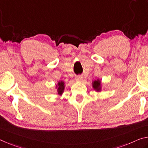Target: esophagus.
I'll return each instance as SVG.
<instances>
[{"instance_id": "34e87169", "label": "esophagus", "mask_w": 148, "mask_h": 148, "mask_svg": "<svg viewBox=\"0 0 148 148\" xmlns=\"http://www.w3.org/2000/svg\"><path fill=\"white\" fill-rule=\"evenodd\" d=\"M83 77L82 76H80V75L77 76V77H75V80L77 81H81L82 80H83Z\"/></svg>"}]
</instances>
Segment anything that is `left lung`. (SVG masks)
Here are the masks:
<instances>
[{
  "label": "left lung",
  "instance_id": "left-lung-1",
  "mask_svg": "<svg viewBox=\"0 0 148 148\" xmlns=\"http://www.w3.org/2000/svg\"><path fill=\"white\" fill-rule=\"evenodd\" d=\"M92 87L95 90H97V92L101 91V81L99 79L95 80L92 82Z\"/></svg>",
  "mask_w": 148,
  "mask_h": 148
}]
</instances>
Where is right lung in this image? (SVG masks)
<instances>
[{
	"label": "right lung",
	"mask_w": 148,
	"mask_h": 148,
	"mask_svg": "<svg viewBox=\"0 0 148 148\" xmlns=\"http://www.w3.org/2000/svg\"><path fill=\"white\" fill-rule=\"evenodd\" d=\"M56 88H58L57 89V91H58V93L60 95H61L63 94V91H64V88H65V83L62 81H59L58 83V85H56Z\"/></svg>",
	"instance_id": "right-lung-1"
}]
</instances>
